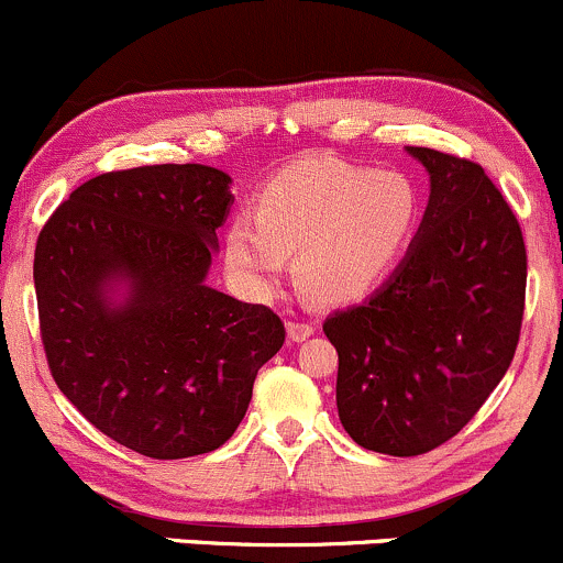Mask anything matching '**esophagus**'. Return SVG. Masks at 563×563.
Instances as JSON below:
<instances>
[{
    "label": "esophagus",
    "instance_id": "1",
    "mask_svg": "<svg viewBox=\"0 0 563 563\" xmlns=\"http://www.w3.org/2000/svg\"><path fill=\"white\" fill-rule=\"evenodd\" d=\"M311 335H313V324L311 322H300V319H289V322H287V338H289V341L300 343V341H308Z\"/></svg>",
    "mask_w": 563,
    "mask_h": 563
}]
</instances>
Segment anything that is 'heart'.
<instances>
[{"instance_id": "heart-1", "label": "heart", "mask_w": 563, "mask_h": 563, "mask_svg": "<svg viewBox=\"0 0 563 563\" xmlns=\"http://www.w3.org/2000/svg\"><path fill=\"white\" fill-rule=\"evenodd\" d=\"M252 216L225 228V263L252 289H274L295 255L317 303L367 298L402 263L421 220L419 185L397 168L308 155L260 190Z\"/></svg>"}]
</instances>
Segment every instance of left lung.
I'll use <instances>...</instances> for the list:
<instances>
[{
	"mask_svg": "<svg viewBox=\"0 0 563 563\" xmlns=\"http://www.w3.org/2000/svg\"><path fill=\"white\" fill-rule=\"evenodd\" d=\"M429 174L421 225L365 303L335 311V402L356 445L419 456L451 440L497 389L526 295L521 225L481 166L408 147Z\"/></svg>",
	"mask_w": 563,
	"mask_h": 563,
	"instance_id": "left-lung-1",
	"label": "left lung"
}]
</instances>
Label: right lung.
Segmentation results:
<instances>
[{
	"instance_id": "add662e5",
	"label": "right lung",
	"mask_w": 563,
	"mask_h": 563,
	"mask_svg": "<svg viewBox=\"0 0 563 563\" xmlns=\"http://www.w3.org/2000/svg\"><path fill=\"white\" fill-rule=\"evenodd\" d=\"M233 179L163 163L88 179L34 250L40 330L58 389L150 459L220 449L284 343L271 308L209 287Z\"/></svg>"
}]
</instances>
